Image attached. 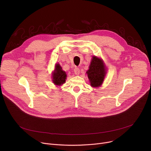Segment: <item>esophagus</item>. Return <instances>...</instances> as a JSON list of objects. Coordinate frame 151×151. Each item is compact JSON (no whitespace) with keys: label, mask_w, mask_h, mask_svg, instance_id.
I'll return each mask as SVG.
<instances>
[{"label":"esophagus","mask_w":151,"mask_h":151,"mask_svg":"<svg viewBox=\"0 0 151 151\" xmlns=\"http://www.w3.org/2000/svg\"><path fill=\"white\" fill-rule=\"evenodd\" d=\"M74 73L76 75H79V74H80V69L78 67H75V68L74 69Z\"/></svg>","instance_id":"obj_1"}]
</instances>
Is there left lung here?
I'll return each instance as SVG.
<instances>
[{
  "label": "left lung",
  "mask_w": 151,
  "mask_h": 151,
  "mask_svg": "<svg viewBox=\"0 0 151 151\" xmlns=\"http://www.w3.org/2000/svg\"><path fill=\"white\" fill-rule=\"evenodd\" d=\"M91 86L93 88L100 87L106 75V67L101 59L93 56L89 65V69L86 72Z\"/></svg>",
  "instance_id": "obj_1"
}]
</instances>
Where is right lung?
Listing matches in <instances>:
<instances>
[{"mask_svg":"<svg viewBox=\"0 0 151 151\" xmlns=\"http://www.w3.org/2000/svg\"><path fill=\"white\" fill-rule=\"evenodd\" d=\"M52 82L56 86H61L65 83L67 79V75L64 71H63L61 66L59 63H56L55 65L54 71L52 75Z\"/></svg>","mask_w":151,"mask_h":151,"instance_id":"add662e5","label":"right lung"}]
</instances>
